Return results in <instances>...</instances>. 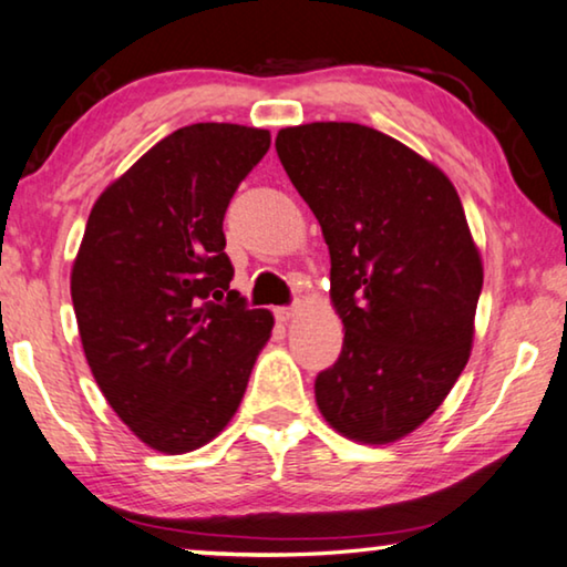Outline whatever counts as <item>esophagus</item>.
I'll return each mask as SVG.
<instances>
[{
  "instance_id": "1",
  "label": "esophagus",
  "mask_w": 567,
  "mask_h": 567,
  "mask_svg": "<svg viewBox=\"0 0 567 567\" xmlns=\"http://www.w3.org/2000/svg\"><path fill=\"white\" fill-rule=\"evenodd\" d=\"M275 318L280 320V323H290V320L298 318V308H277Z\"/></svg>"
}]
</instances>
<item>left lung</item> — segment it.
<instances>
[{"label": "left lung", "mask_w": 567, "mask_h": 567, "mask_svg": "<svg viewBox=\"0 0 567 567\" xmlns=\"http://www.w3.org/2000/svg\"><path fill=\"white\" fill-rule=\"evenodd\" d=\"M277 155L331 251L343 349L316 379L336 433L386 445L441 408L468 364L484 265L453 183L353 122L277 132Z\"/></svg>", "instance_id": "left-lung-1"}]
</instances>
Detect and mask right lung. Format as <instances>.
Returning a JSON list of instances; mask_svg holds the SVG:
<instances>
[{
  "label": "right lung",
  "instance_id": "obj_1",
  "mask_svg": "<svg viewBox=\"0 0 567 567\" xmlns=\"http://www.w3.org/2000/svg\"><path fill=\"white\" fill-rule=\"evenodd\" d=\"M269 150L257 126L203 122L147 150L91 208L71 269L83 353L106 402L152 451L221 433L272 333L229 282L224 214Z\"/></svg>",
  "mask_w": 567,
  "mask_h": 567
}]
</instances>
